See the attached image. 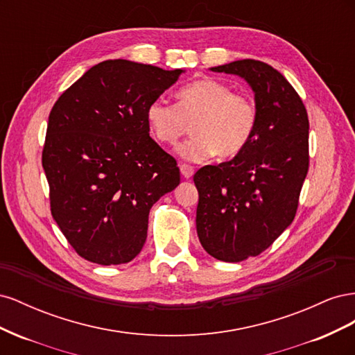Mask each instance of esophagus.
Returning <instances> with one entry per match:
<instances>
[{"label": "esophagus", "instance_id": "34e87169", "mask_svg": "<svg viewBox=\"0 0 355 355\" xmlns=\"http://www.w3.org/2000/svg\"><path fill=\"white\" fill-rule=\"evenodd\" d=\"M179 167H180V173H182V176H184V178L189 179V178H192V175H194V167H192V166H189V164H180Z\"/></svg>", "mask_w": 355, "mask_h": 355}]
</instances>
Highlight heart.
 <instances>
[{"label": "heart", "mask_w": 355, "mask_h": 355, "mask_svg": "<svg viewBox=\"0 0 355 355\" xmlns=\"http://www.w3.org/2000/svg\"><path fill=\"white\" fill-rule=\"evenodd\" d=\"M178 103L155 99L148 105L146 121L157 141L176 145L191 124L192 136L178 146V154L200 163L216 154L239 155L252 141L257 110L250 96L234 93L213 78L192 81L178 90Z\"/></svg>", "instance_id": "1"}]
</instances>
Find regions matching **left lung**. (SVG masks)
<instances>
[{"label": "left lung", "instance_id": "8db88e82", "mask_svg": "<svg viewBox=\"0 0 355 355\" xmlns=\"http://www.w3.org/2000/svg\"><path fill=\"white\" fill-rule=\"evenodd\" d=\"M210 69L244 78L257 110L249 145L194 175L201 245L219 261L241 262L266 250L295 219L309 166L308 114L292 84L268 63L244 59Z\"/></svg>", "mask_w": 355, "mask_h": 355}]
</instances>
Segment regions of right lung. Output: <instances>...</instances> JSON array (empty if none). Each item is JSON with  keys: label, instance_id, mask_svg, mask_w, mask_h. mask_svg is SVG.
Instances as JSON below:
<instances>
[{"label": "right lung", "instance_id": "obj_1", "mask_svg": "<svg viewBox=\"0 0 355 355\" xmlns=\"http://www.w3.org/2000/svg\"><path fill=\"white\" fill-rule=\"evenodd\" d=\"M182 72L105 60L53 106L42 149L51 214L85 261L135 259L149 210L179 185L176 159L149 136L146 108Z\"/></svg>", "mask_w": 355, "mask_h": 355}]
</instances>
